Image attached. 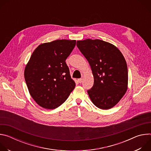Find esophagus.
Here are the masks:
<instances>
[{
  "label": "esophagus",
  "instance_id": "34e87169",
  "mask_svg": "<svg viewBox=\"0 0 151 151\" xmlns=\"http://www.w3.org/2000/svg\"><path fill=\"white\" fill-rule=\"evenodd\" d=\"M78 81L79 83H81V82H82V79H81V78L78 79Z\"/></svg>",
  "mask_w": 151,
  "mask_h": 151
}]
</instances>
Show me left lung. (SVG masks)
Listing matches in <instances>:
<instances>
[{"label": "left lung", "instance_id": "obj_1", "mask_svg": "<svg viewBox=\"0 0 151 151\" xmlns=\"http://www.w3.org/2000/svg\"><path fill=\"white\" fill-rule=\"evenodd\" d=\"M76 45L94 76L93 87L87 91L91 100L100 109L112 108L127 90L128 69L123 55L115 45L100 39L78 40Z\"/></svg>", "mask_w": 151, "mask_h": 151}]
</instances>
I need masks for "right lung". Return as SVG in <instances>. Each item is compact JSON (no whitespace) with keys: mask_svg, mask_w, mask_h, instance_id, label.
<instances>
[{"mask_svg":"<svg viewBox=\"0 0 151 151\" xmlns=\"http://www.w3.org/2000/svg\"><path fill=\"white\" fill-rule=\"evenodd\" d=\"M75 40H56L39 45L24 70L29 93L41 107L54 109L62 104L75 87L66 60Z\"/></svg>","mask_w":151,"mask_h":151,"instance_id":"right-lung-1","label":"right lung"}]
</instances>
